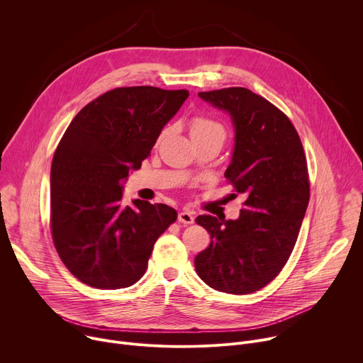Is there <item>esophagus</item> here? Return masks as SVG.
Segmentation results:
<instances>
[{
	"label": "esophagus",
	"instance_id": "esophagus-1",
	"mask_svg": "<svg viewBox=\"0 0 363 363\" xmlns=\"http://www.w3.org/2000/svg\"><path fill=\"white\" fill-rule=\"evenodd\" d=\"M194 220H195L194 213L189 211V210H182V211H179V214H178V221L182 223V224H192Z\"/></svg>",
	"mask_w": 363,
	"mask_h": 363
}]
</instances>
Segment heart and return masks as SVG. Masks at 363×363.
I'll list each match as a JSON object with an SVG mask.
<instances>
[{
  "label": "heart",
  "mask_w": 363,
  "mask_h": 363,
  "mask_svg": "<svg viewBox=\"0 0 363 363\" xmlns=\"http://www.w3.org/2000/svg\"><path fill=\"white\" fill-rule=\"evenodd\" d=\"M189 130H191V138L192 140L196 139H205V138H218L223 139L225 138V129L224 126L214 121V119H208V118H194L189 123ZM165 136V132L161 133L160 140Z\"/></svg>",
  "instance_id": "b5f03b06"
}]
</instances>
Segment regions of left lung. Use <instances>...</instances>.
<instances>
[{
  "instance_id": "obj_1",
  "label": "left lung",
  "mask_w": 363,
  "mask_h": 363,
  "mask_svg": "<svg viewBox=\"0 0 363 363\" xmlns=\"http://www.w3.org/2000/svg\"><path fill=\"white\" fill-rule=\"evenodd\" d=\"M198 96L231 119L234 147L224 175L245 201L237 220L196 217L211 242L196 254L195 270L218 291L248 294L281 272L296 244L310 196L303 145L289 118L248 89Z\"/></svg>"
}]
</instances>
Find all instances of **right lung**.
<instances>
[{"label":"right lung","instance_id":"add662e5","mask_svg":"<svg viewBox=\"0 0 363 363\" xmlns=\"http://www.w3.org/2000/svg\"><path fill=\"white\" fill-rule=\"evenodd\" d=\"M188 96L152 86L113 89L66 129L51 164V233L62 262L84 284H135L155 241L177 220L165 203L123 205L122 191Z\"/></svg>","mask_w":363,"mask_h":363}]
</instances>
